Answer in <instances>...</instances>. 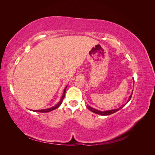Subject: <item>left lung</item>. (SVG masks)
I'll list each match as a JSON object with an SVG mask.
<instances>
[{
  "instance_id": "obj_1",
  "label": "left lung",
  "mask_w": 155,
  "mask_h": 155,
  "mask_svg": "<svg viewBox=\"0 0 155 155\" xmlns=\"http://www.w3.org/2000/svg\"><path fill=\"white\" fill-rule=\"evenodd\" d=\"M132 94H133V92H132V94H131V95L129 96V100H128V101H127V103H128L129 101L130 100L131 97H132ZM124 106H125V105H123L121 107H120L119 109H113V110H107V111H100V110H96V109H94V108H92V107H91L90 106H88V105L87 106V109H88L89 110H91V111H92V112H94V113H96V114H97L103 115V116H106V115H110V114H112L114 113V112H117L118 110H120V109H121V108H123Z\"/></svg>"
}]
</instances>
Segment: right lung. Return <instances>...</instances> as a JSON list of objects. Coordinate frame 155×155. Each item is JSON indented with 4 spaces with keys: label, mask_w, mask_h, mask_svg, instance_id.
I'll return each instance as SVG.
<instances>
[{
    "label": "right lung",
    "mask_w": 155,
    "mask_h": 155,
    "mask_svg": "<svg viewBox=\"0 0 155 155\" xmlns=\"http://www.w3.org/2000/svg\"><path fill=\"white\" fill-rule=\"evenodd\" d=\"M66 89H67V87H65V88H64V92H63V96H62V97H61V100L59 101V102L58 103V104H56L55 106H54V107H52L49 108V109H43V110H34V111H35V112H50V111L53 110H54V109H57V108H58V107L61 105V104H62L63 100V99L64 98L65 92H66Z\"/></svg>",
    "instance_id": "obj_1"
}]
</instances>
